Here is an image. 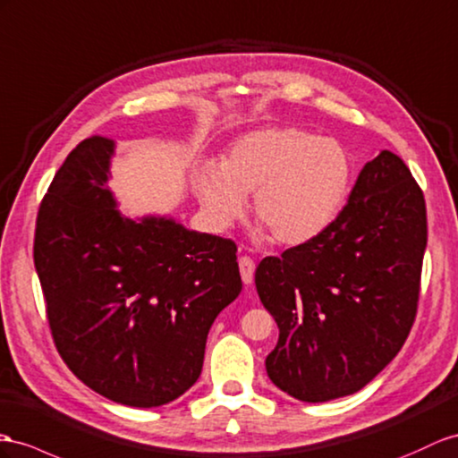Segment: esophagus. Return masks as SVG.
Masks as SVG:
<instances>
[{
    "instance_id": "obj_1",
    "label": "esophagus",
    "mask_w": 458,
    "mask_h": 458,
    "mask_svg": "<svg viewBox=\"0 0 458 458\" xmlns=\"http://www.w3.org/2000/svg\"><path fill=\"white\" fill-rule=\"evenodd\" d=\"M238 263H240V275H242L243 284H251L253 283V273H255L253 259L248 255H243V257H240Z\"/></svg>"
}]
</instances>
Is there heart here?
I'll return each instance as SVG.
<instances>
[{
	"label": "heart",
	"mask_w": 458,
	"mask_h": 458,
	"mask_svg": "<svg viewBox=\"0 0 458 458\" xmlns=\"http://www.w3.org/2000/svg\"><path fill=\"white\" fill-rule=\"evenodd\" d=\"M354 182V158L333 137L300 127H261L233 139L222 162H203L193 190L218 226H230L253 195L261 232L284 245L315 240L333 226Z\"/></svg>",
	"instance_id": "b5f03b06"
}]
</instances>
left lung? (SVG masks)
<instances>
[{"mask_svg": "<svg viewBox=\"0 0 458 458\" xmlns=\"http://www.w3.org/2000/svg\"><path fill=\"white\" fill-rule=\"evenodd\" d=\"M426 243L424 193L406 164L381 150L331 228L265 257L255 286L278 325L265 360L278 389L327 403L366 386L412 329Z\"/></svg>", "mask_w": 458, "mask_h": 458, "instance_id": "8db88e82", "label": "left lung"}]
</instances>
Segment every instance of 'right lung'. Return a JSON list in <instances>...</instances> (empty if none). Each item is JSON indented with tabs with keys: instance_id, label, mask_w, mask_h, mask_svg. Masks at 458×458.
<instances>
[{
	"instance_id": "1",
	"label": "right lung",
	"mask_w": 458,
	"mask_h": 458,
	"mask_svg": "<svg viewBox=\"0 0 458 458\" xmlns=\"http://www.w3.org/2000/svg\"><path fill=\"white\" fill-rule=\"evenodd\" d=\"M114 152L100 135L69 152L38 208L34 267L67 368L114 403L152 408L201 375L210 325L242 292L238 248L170 216L122 215Z\"/></svg>"
}]
</instances>
